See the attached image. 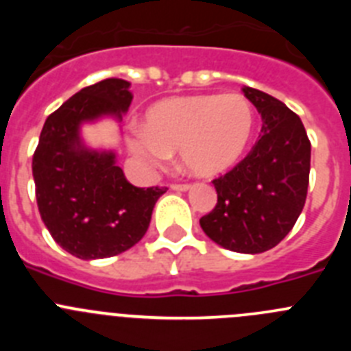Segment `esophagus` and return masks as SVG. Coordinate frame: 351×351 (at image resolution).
<instances>
[{
  "mask_svg": "<svg viewBox=\"0 0 351 351\" xmlns=\"http://www.w3.org/2000/svg\"><path fill=\"white\" fill-rule=\"evenodd\" d=\"M170 188L173 191H188L190 190V184H186V182H173V184H170Z\"/></svg>",
  "mask_w": 351,
  "mask_h": 351,
  "instance_id": "1",
  "label": "esophagus"
}]
</instances>
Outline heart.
<instances>
[{
	"label": "heart",
	"mask_w": 351,
	"mask_h": 351,
	"mask_svg": "<svg viewBox=\"0 0 351 351\" xmlns=\"http://www.w3.org/2000/svg\"><path fill=\"white\" fill-rule=\"evenodd\" d=\"M253 133L255 110L243 95H197L151 105L142 128H132L126 141L149 165L160 167L170 154L181 153L188 172L214 178L243 160Z\"/></svg>",
	"instance_id": "1"
}]
</instances>
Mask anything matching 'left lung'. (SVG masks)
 Here are the masks:
<instances>
[{
	"instance_id": "obj_1",
	"label": "left lung",
	"mask_w": 351,
	"mask_h": 351,
	"mask_svg": "<svg viewBox=\"0 0 351 351\" xmlns=\"http://www.w3.org/2000/svg\"><path fill=\"white\" fill-rule=\"evenodd\" d=\"M243 91L262 116V133L244 160L213 181L218 204L200 226L225 250L255 255L280 244L302 213L311 142L283 101L247 86Z\"/></svg>"
}]
</instances>
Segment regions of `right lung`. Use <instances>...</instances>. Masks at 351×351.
Returning a JSON list of instances; mask_svg holds the SVG:
<instances>
[{"mask_svg": "<svg viewBox=\"0 0 351 351\" xmlns=\"http://www.w3.org/2000/svg\"><path fill=\"white\" fill-rule=\"evenodd\" d=\"M132 100L128 80H100L68 98L40 133L33 154L40 216L56 243L77 258H107L135 246L167 191L130 184L112 151H93L80 141L82 123L123 119Z\"/></svg>", "mask_w": 351, "mask_h": 351, "instance_id": "1", "label": "right lung"}]
</instances>
